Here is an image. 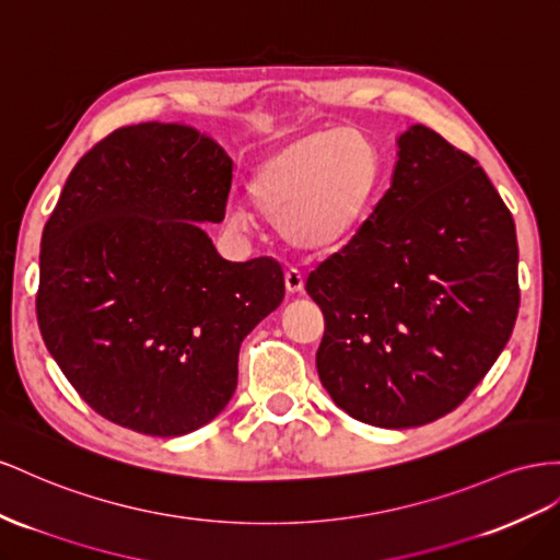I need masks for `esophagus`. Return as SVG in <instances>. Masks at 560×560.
Here are the masks:
<instances>
[{
  "label": "esophagus",
  "instance_id": "34e87169",
  "mask_svg": "<svg viewBox=\"0 0 560 560\" xmlns=\"http://www.w3.org/2000/svg\"><path fill=\"white\" fill-rule=\"evenodd\" d=\"M284 287L290 294H299L301 290H304V276H301V270L287 268L284 270Z\"/></svg>",
  "mask_w": 560,
  "mask_h": 560
}]
</instances>
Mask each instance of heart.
<instances>
[{"label": "heart", "mask_w": 560, "mask_h": 560, "mask_svg": "<svg viewBox=\"0 0 560 560\" xmlns=\"http://www.w3.org/2000/svg\"><path fill=\"white\" fill-rule=\"evenodd\" d=\"M382 188L380 150L358 129H317L276 148L249 178L252 202L294 247L335 252L365 225ZM247 221L243 207L235 209Z\"/></svg>", "instance_id": "1"}]
</instances>
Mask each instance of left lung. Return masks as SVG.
Wrapping results in <instances>:
<instances>
[{"instance_id":"left-lung-1","label":"left lung","mask_w":560,"mask_h":560,"mask_svg":"<svg viewBox=\"0 0 560 560\" xmlns=\"http://www.w3.org/2000/svg\"><path fill=\"white\" fill-rule=\"evenodd\" d=\"M393 184L365 225L311 270L315 353L341 410L410 429L466 400L516 325V225L488 174L441 133L398 139Z\"/></svg>"}]
</instances>
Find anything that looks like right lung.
Returning <instances> with one entry per match:
<instances>
[{
    "instance_id": "right-lung-1",
    "label": "right lung",
    "mask_w": 560,
    "mask_h": 560,
    "mask_svg": "<svg viewBox=\"0 0 560 560\" xmlns=\"http://www.w3.org/2000/svg\"><path fill=\"white\" fill-rule=\"evenodd\" d=\"M231 180V158L190 127H119L74 164L44 225L42 339L117 427L172 438L214 419L240 343L280 306L276 259L225 261L198 225L223 221Z\"/></svg>"
}]
</instances>
